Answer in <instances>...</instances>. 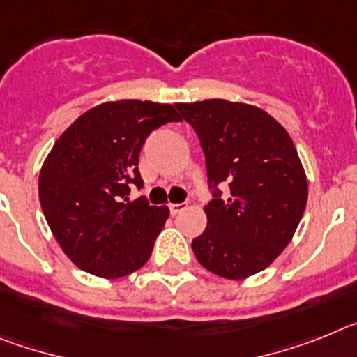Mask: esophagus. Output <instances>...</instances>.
Listing matches in <instances>:
<instances>
[{"mask_svg":"<svg viewBox=\"0 0 357 357\" xmlns=\"http://www.w3.org/2000/svg\"><path fill=\"white\" fill-rule=\"evenodd\" d=\"M169 210H170V215H178L181 210H185V203H170Z\"/></svg>","mask_w":357,"mask_h":357,"instance_id":"esophagus-1","label":"esophagus"}]
</instances>
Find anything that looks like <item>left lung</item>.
I'll return each mask as SVG.
<instances>
[{
    "mask_svg": "<svg viewBox=\"0 0 357 357\" xmlns=\"http://www.w3.org/2000/svg\"><path fill=\"white\" fill-rule=\"evenodd\" d=\"M176 107L199 138L213 197L194 255L219 277H252L289 244L305 210L307 179L293 140L255 105L212 98Z\"/></svg>",
    "mask_w": 357,
    "mask_h": 357,
    "instance_id": "1",
    "label": "left lung"
}]
</instances>
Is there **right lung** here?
Instances as JSON below:
<instances>
[{
    "label": "right lung",
    "mask_w": 357,
    "mask_h": 357,
    "mask_svg": "<svg viewBox=\"0 0 357 357\" xmlns=\"http://www.w3.org/2000/svg\"><path fill=\"white\" fill-rule=\"evenodd\" d=\"M179 120L170 104L105 102L59 136L39 174V201L77 268L120 278L147 262L169 208L129 194L144 187L138 158L147 136Z\"/></svg>",
    "instance_id": "add662e5"
}]
</instances>
